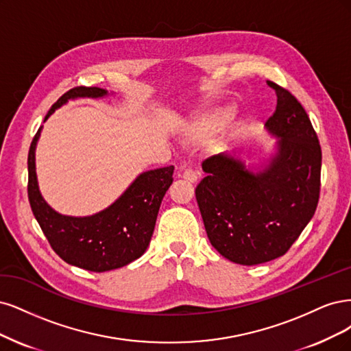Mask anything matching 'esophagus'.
I'll return each mask as SVG.
<instances>
[{"label": "esophagus", "mask_w": 351, "mask_h": 351, "mask_svg": "<svg viewBox=\"0 0 351 351\" xmlns=\"http://www.w3.org/2000/svg\"><path fill=\"white\" fill-rule=\"evenodd\" d=\"M182 178L191 184H195L198 180V173L195 171H192V169H186V171L182 173Z\"/></svg>", "instance_id": "34e87169"}]
</instances>
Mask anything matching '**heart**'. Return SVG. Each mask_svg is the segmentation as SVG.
<instances>
[{
  "label": "heart",
  "mask_w": 351,
  "mask_h": 351,
  "mask_svg": "<svg viewBox=\"0 0 351 351\" xmlns=\"http://www.w3.org/2000/svg\"><path fill=\"white\" fill-rule=\"evenodd\" d=\"M236 108L234 106H226L217 109L213 114L201 118L194 127L191 128L189 135L195 140H206L213 137V135L223 131L236 117Z\"/></svg>",
  "instance_id": "1"
}]
</instances>
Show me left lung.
<instances>
[{"instance_id":"obj_1","label":"left lung","mask_w":351,"mask_h":351,"mask_svg":"<svg viewBox=\"0 0 351 351\" xmlns=\"http://www.w3.org/2000/svg\"><path fill=\"white\" fill-rule=\"evenodd\" d=\"M277 95L265 131L276 150L246 165L234 152L207 157L195 197L211 245L226 259L258 265L285 255L312 220L319 199L321 145L306 110L287 90Z\"/></svg>"}]
</instances>
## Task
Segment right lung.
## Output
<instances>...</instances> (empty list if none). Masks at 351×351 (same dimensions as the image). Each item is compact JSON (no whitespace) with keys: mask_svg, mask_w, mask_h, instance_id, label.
<instances>
[{"mask_svg":"<svg viewBox=\"0 0 351 351\" xmlns=\"http://www.w3.org/2000/svg\"><path fill=\"white\" fill-rule=\"evenodd\" d=\"M109 95L100 87H74L55 101L45 121L69 100L100 99ZM42 128L38 130L29 150L27 194L32 211L52 250L65 263L93 273L125 267L140 258L152 241L162 199L173 182L175 167L166 166L140 173L109 207L92 216H65L45 201L39 189L36 145Z\"/></svg>","mask_w":351,"mask_h":351,"instance_id":"obj_1","label":"right lung"}]
</instances>
